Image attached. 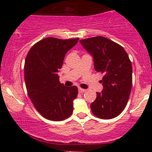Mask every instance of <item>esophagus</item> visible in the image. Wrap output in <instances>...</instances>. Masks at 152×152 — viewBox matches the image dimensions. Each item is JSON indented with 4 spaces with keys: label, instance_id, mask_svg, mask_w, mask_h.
<instances>
[{
    "label": "esophagus",
    "instance_id": "1",
    "mask_svg": "<svg viewBox=\"0 0 152 152\" xmlns=\"http://www.w3.org/2000/svg\"><path fill=\"white\" fill-rule=\"evenodd\" d=\"M85 91H86L85 89H82V88H81V87H79V93H85Z\"/></svg>",
    "mask_w": 152,
    "mask_h": 152
}]
</instances>
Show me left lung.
<instances>
[{
    "instance_id": "left-lung-1",
    "label": "left lung",
    "mask_w": 152,
    "mask_h": 152,
    "mask_svg": "<svg viewBox=\"0 0 152 152\" xmlns=\"http://www.w3.org/2000/svg\"><path fill=\"white\" fill-rule=\"evenodd\" d=\"M92 54L95 70L104 75V89L90 104L92 113L102 119L117 117L125 109L132 85V67L128 54L119 44L104 37L81 39Z\"/></svg>"
}]
</instances>
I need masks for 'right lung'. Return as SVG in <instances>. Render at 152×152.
<instances>
[{
    "label": "right lung",
    "mask_w": 152,
    "mask_h": 152,
    "mask_svg": "<svg viewBox=\"0 0 152 152\" xmlns=\"http://www.w3.org/2000/svg\"><path fill=\"white\" fill-rule=\"evenodd\" d=\"M78 40L45 38L31 48L26 57L24 78L28 97L39 114L50 121H63L73 113L78 88L61 84L57 73L66 53Z\"/></svg>",
    "instance_id": "obj_1"
}]
</instances>
